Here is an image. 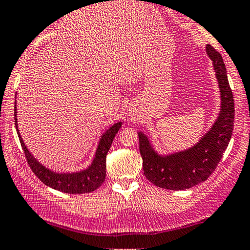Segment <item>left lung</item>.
<instances>
[{"label":"left lung","instance_id":"left-lung-1","mask_svg":"<svg viewBox=\"0 0 250 250\" xmlns=\"http://www.w3.org/2000/svg\"><path fill=\"white\" fill-rule=\"evenodd\" d=\"M208 56L213 61L221 93L219 117L209 131L194 147L170 155H159L151 147L148 137L139 133L140 153L143 160V173L156 187L183 190L203 182L216 169L228 147L234 128V96L229 85L227 69L219 51L208 44Z\"/></svg>","mask_w":250,"mask_h":250}]
</instances>
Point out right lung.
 I'll list each match as a JSON object with an SVG mask.
<instances>
[{"label":"right lung","instance_id":"add662e5","mask_svg":"<svg viewBox=\"0 0 250 250\" xmlns=\"http://www.w3.org/2000/svg\"><path fill=\"white\" fill-rule=\"evenodd\" d=\"M14 110H15L14 115H15L16 131L17 135H19L20 142H21L28 165H29L31 170L34 171V174L45 186L62 191V193L83 194L94 191L102 185L103 181L105 179V168H107V166H105V157H107V154L109 149H110L111 143H113L114 137H115L117 131L121 128V122H117L114 125H111L102 135L101 139H100L99 146H97L95 157H94L93 162H91V165L87 169L76 171V173H55V171L50 170V169L45 168L44 166L41 165L25 147L23 140H22L21 135H20L19 128H17L16 102Z\"/></svg>","mask_w":250,"mask_h":250}]
</instances>
